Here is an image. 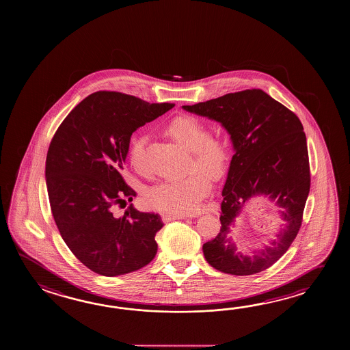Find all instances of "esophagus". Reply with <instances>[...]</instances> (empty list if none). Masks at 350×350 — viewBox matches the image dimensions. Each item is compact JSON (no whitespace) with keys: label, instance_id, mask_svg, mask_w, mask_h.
<instances>
[{"label":"esophagus","instance_id":"esophagus-1","mask_svg":"<svg viewBox=\"0 0 350 350\" xmlns=\"http://www.w3.org/2000/svg\"><path fill=\"white\" fill-rule=\"evenodd\" d=\"M187 217L186 215H176V214H165L163 215V220H164L165 223H169V221H172V220H180V219H185Z\"/></svg>","mask_w":350,"mask_h":350}]
</instances>
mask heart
I'll return each mask as SVG.
<instances>
[{
    "label": "heart",
    "mask_w": 350,
    "mask_h": 350,
    "mask_svg": "<svg viewBox=\"0 0 350 350\" xmlns=\"http://www.w3.org/2000/svg\"><path fill=\"white\" fill-rule=\"evenodd\" d=\"M165 133L189 152L187 176L175 181H163L151 186L144 195L146 205L165 214L186 215L195 213L201 200L210 190V181L223 176L229 165V148L226 142L210 136L208 127L193 116H178L172 119ZM145 150V137L136 134L129 144V159L135 169L142 164Z\"/></svg>",
    "instance_id": "obj_1"
}]
</instances>
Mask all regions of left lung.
<instances>
[{
    "label": "left lung",
    "instance_id": "8db88e82",
    "mask_svg": "<svg viewBox=\"0 0 350 350\" xmlns=\"http://www.w3.org/2000/svg\"><path fill=\"white\" fill-rule=\"evenodd\" d=\"M183 109L220 122L234 148L223 189L221 229L202 245L205 259L231 275H253L270 268L297 237L310 190L308 146L300 120L259 89L226 94ZM258 196L275 201L281 229L270 246L247 256L237 252L227 234L242 208Z\"/></svg>",
    "mask_w": 350,
    "mask_h": 350
}]
</instances>
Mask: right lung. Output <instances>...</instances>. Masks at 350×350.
I'll return each instance as SVG.
<instances>
[{
	"label": "right lung",
	"mask_w": 350,
	"mask_h": 350,
	"mask_svg": "<svg viewBox=\"0 0 350 350\" xmlns=\"http://www.w3.org/2000/svg\"><path fill=\"white\" fill-rule=\"evenodd\" d=\"M174 106L97 91L75 106L53 135L45 170L53 219L75 256L100 275H124L157 255L160 215L130 204L116 217L113 208L136 196L121 175L131 135Z\"/></svg>",
	"instance_id": "add662e5"
}]
</instances>
